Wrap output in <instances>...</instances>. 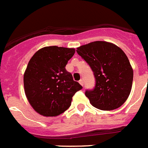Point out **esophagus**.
Wrapping results in <instances>:
<instances>
[{
	"label": "esophagus",
	"instance_id": "esophagus-1",
	"mask_svg": "<svg viewBox=\"0 0 148 148\" xmlns=\"http://www.w3.org/2000/svg\"><path fill=\"white\" fill-rule=\"evenodd\" d=\"M79 84H80V85H82V86H83V85H84V82H83L82 79H81V80H80V81H79Z\"/></svg>",
	"mask_w": 148,
	"mask_h": 148
}]
</instances>
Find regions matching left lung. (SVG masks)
I'll use <instances>...</instances> for the list:
<instances>
[{"label": "left lung", "mask_w": 148, "mask_h": 148, "mask_svg": "<svg viewBox=\"0 0 148 148\" xmlns=\"http://www.w3.org/2000/svg\"><path fill=\"white\" fill-rule=\"evenodd\" d=\"M77 53L91 66L96 80L92 91L85 95L93 107L113 110L129 97L133 81V69L120 47L107 41H97L77 47Z\"/></svg>", "instance_id": "left-lung-1"}]
</instances>
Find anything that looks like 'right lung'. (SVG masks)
<instances>
[{
    "label": "right lung",
    "instance_id": "obj_1",
    "mask_svg": "<svg viewBox=\"0 0 148 148\" xmlns=\"http://www.w3.org/2000/svg\"><path fill=\"white\" fill-rule=\"evenodd\" d=\"M75 48L49 46L41 48L29 60L24 75V90L29 103L44 116H57L71 105L72 98L82 88L66 65Z\"/></svg>",
    "mask_w": 148,
    "mask_h": 148
}]
</instances>
